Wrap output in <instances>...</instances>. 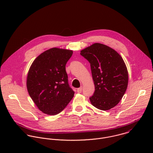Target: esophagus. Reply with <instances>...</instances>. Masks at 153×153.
<instances>
[{
	"label": "esophagus",
	"mask_w": 153,
	"mask_h": 153,
	"mask_svg": "<svg viewBox=\"0 0 153 153\" xmlns=\"http://www.w3.org/2000/svg\"><path fill=\"white\" fill-rule=\"evenodd\" d=\"M82 87L81 86V87H80V88L77 89V92L79 93H80L82 92Z\"/></svg>",
	"instance_id": "obj_1"
}]
</instances>
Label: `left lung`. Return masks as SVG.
<instances>
[{
	"mask_svg": "<svg viewBox=\"0 0 153 153\" xmlns=\"http://www.w3.org/2000/svg\"><path fill=\"white\" fill-rule=\"evenodd\" d=\"M88 60L95 86L90 97L91 104L106 111L117 105L128 86V73L126 65L119 54L113 48L96 43L80 51Z\"/></svg>",
	"mask_w": 153,
	"mask_h": 153,
	"instance_id": "left-lung-1",
	"label": "left lung"
}]
</instances>
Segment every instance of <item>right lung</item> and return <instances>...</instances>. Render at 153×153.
I'll return each instance as SVG.
<instances>
[{
  "instance_id": "right-lung-1",
  "label": "right lung",
  "mask_w": 153,
  "mask_h": 153,
  "mask_svg": "<svg viewBox=\"0 0 153 153\" xmlns=\"http://www.w3.org/2000/svg\"><path fill=\"white\" fill-rule=\"evenodd\" d=\"M73 53L53 48L40 54L31 65L27 79V90L43 113L52 116L60 113L74 96L65 70Z\"/></svg>"
}]
</instances>
